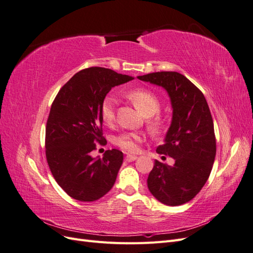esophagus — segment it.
<instances>
[{
	"label": "esophagus",
	"mask_w": 253,
	"mask_h": 253,
	"mask_svg": "<svg viewBox=\"0 0 253 253\" xmlns=\"http://www.w3.org/2000/svg\"><path fill=\"white\" fill-rule=\"evenodd\" d=\"M137 159V156H135V155H126V162H128V163H131V162H134V160H136Z\"/></svg>",
	"instance_id": "34e87169"
}]
</instances>
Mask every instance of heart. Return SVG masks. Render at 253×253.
Returning <instances> with one entry per match:
<instances>
[{"label":"heart","instance_id":"b5f03b06","mask_svg":"<svg viewBox=\"0 0 253 253\" xmlns=\"http://www.w3.org/2000/svg\"><path fill=\"white\" fill-rule=\"evenodd\" d=\"M126 97L144 116L151 117L155 115L160 109V101L152 91L144 88H135L126 93ZM117 98L114 95H108L101 103L100 115L105 125L112 126L116 118ZM149 126L153 133H160L164 128V120L156 117L149 121ZM142 140V136L139 133L127 132L115 137L114 143L126 152L138 151L139 142Z\"/></svg>","mask_w":253,"mask_h":253}]
</instances>
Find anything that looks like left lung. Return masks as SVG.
Instances as JSON below:
<instances>
[{"instance_id":"obj_1","label":"left lung","mask_w":253,"mask_h":253,"mask_svg":"<svg viewBox=\"0 0 253 253\" xmlns=\"http://www.w3.org/2000/svg\"><path fill=\"white\" fill-rule=\"evenodd\" d=\"M139 80L162 86L172 105V121L164 144L156 152L174 158L173 166L155 160L148 188L167 206L186 204L208 180L216 154L214 126L202 91L177 72H157L138 76Z\"/></svg>"}]
</instances>
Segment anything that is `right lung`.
Returning a JSON list of instances; mask_svg holds the SVG:
<instances>
[{"label":"right lung","mask_w":253,"mask_h":253,"mask_svg":"<svg viewBox=\"0 0 253 253\" xmlns=\"http://www.w3.org/2000/svg\"><path fill=\"white\" fill-rule=\"evenodd\" d=\"M104 67L75 74L53 100L45 133L46 159L58 185L80 202H95L113 188L124 153L108 150L93 158L96 142L104 143L100 108L106 94L133 80Z\"/></svg>","instance_id":"add662e5"}]
</instances>
